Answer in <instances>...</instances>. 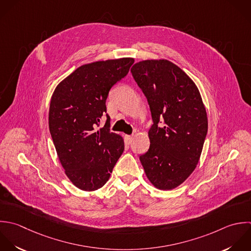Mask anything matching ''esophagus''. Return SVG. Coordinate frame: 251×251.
<instances>
[{"mask_svg":"<svg viewBox=\"0 0 251 251\" xmlns=\"http://www.w3.org/2000/svg\"><path fill=\"white\" fill-rule=\"evenodd\" d=\"M125 140L128 144H131L133 142V137L132 136H129V135H125Z\"/></svg>","mask_w":251,"mask_h":251,"instance_id":"obj_1","label":"esophagus"}]
</instances>
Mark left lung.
I'll list each match as a JSON object with an SVG mask.
<instances>
[{
    "label": "left lung",
    "mask_w": 251,
    "mask_h": 251,
    "mask_svg": "<svg viewBox=\"0 0 251 251\" xmlns=\"http://www.w3.org/2000/svg\"><path fill=\"white\" fill-rule=\"evenodd\" d=\"M132 75L150 104L153 124L150 149L140 156L150 182L159 190L184 183L199 163L208 121L195 82L167 59L135 63Z\"/></svg>",
    "instance_id": "8db88e82"
}]
</instances>
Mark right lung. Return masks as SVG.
Wrapping results in <instances>:
<instances>
[{
	"instance_id": "obj_1",
	"label": "right lung",
	"mask_w": 251,
	"mask_h": 251,
	"mask_svg": "<svg viewBox=\"0 0 251 251\" xmlns=\"http://www.w3.org/2000/svg\"><path fill=\"white\" fill-rule=\"evenodd\" d=\"M134 58L84 64L53 91L49 110L50 136L64 172L86 192L101 188L124 151L120 135L109 131L110 118L100 129L111 87L127 75Z\"/></svg>"
}]
</instances>
